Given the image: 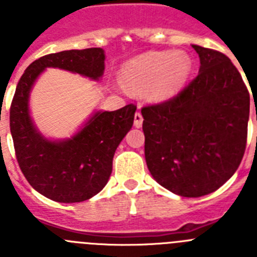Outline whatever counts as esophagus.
<instances>
[{
	"mask_svg": "<svg viewBox=\"0 0 257 257\" xmlns=\"http://www.w3.org/2000/svg\"><path fill=\"white\" fill-rule=\"evenodd\" d=\"M134 126L140 128L143 126V115L140 112H136L135 113V118H134Z\"/></svg>",
	"mask_w": 257,
	"mask_h": 257,
	"instance_id": "obj_1",
	"label": "esophagus"
}]
</instances>
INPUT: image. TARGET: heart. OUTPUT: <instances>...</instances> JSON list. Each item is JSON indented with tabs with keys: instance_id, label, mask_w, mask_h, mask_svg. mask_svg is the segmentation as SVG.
Returning <instances> with one entry per match:
<instances>
[{
	"instance_id": "heart-1",
	"label": "heart",
	"mask_w": 257,
	"mask_h": 257,
	"mask_svg": "<svg viewBox=\"0 0 257 257\" xmlns=\"http://www.w3.org/2000/svg\"><path fill=\"white\" fill-rule=\"evenodd\" d=\"M192 68V59L187 52L149 51L124 63L122 82L134 90L148 87L152 100L165 101L184 87Z\"/></svg>"
}]
</instances>
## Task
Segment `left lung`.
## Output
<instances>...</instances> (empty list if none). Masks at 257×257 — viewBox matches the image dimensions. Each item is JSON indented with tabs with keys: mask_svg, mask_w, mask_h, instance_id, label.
Here are the masks:
<instances>
[{
	"mask_svg": "<svg viewBox=\"0 0 257 257\" xmlns=\"http://www.w3.org/2000/svg\"><path fill=\"white\" fill-rule=\"evenodd\" d=\"M198 76L176 96L142 109L145 161L157 183L181 197L206 196L243 158L249 94L226 55L192 45Z\"/></svg>",
	"mask_w": 257,
	"mask_h": 257,
	"instance_id": "8db88e82",
	"label": "left lung"
}]
</instances>
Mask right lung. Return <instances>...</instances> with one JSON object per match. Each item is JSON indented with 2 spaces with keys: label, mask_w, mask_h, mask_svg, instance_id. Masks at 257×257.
<instances>
[{
  "label": "right lung",
  "mask_w": 257,
  "mask_h": 257,
  "mask_svg": "<svg viewBox=\"0 0 257 257\" xmlns=\"http://www.w3.org/2000/svg\"><path fill=\"white\" fill-rule=\"evenodd\" d=\"M100 47L49 54L29 65L18 82L10 108V130L20 170L46 198L60 203L90 199L106 185L113 156L135 117L134 104L106 112L97 110L68 139L51 140L31 117L29 96L46 68H59L99 81L105 69Z\"/></svg>",
  "instance_id": "right-lung-1"
}]
</instances>
